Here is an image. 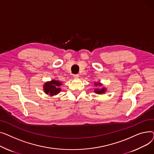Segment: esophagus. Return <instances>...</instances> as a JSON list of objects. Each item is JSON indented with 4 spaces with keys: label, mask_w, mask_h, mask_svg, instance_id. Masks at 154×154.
<instances>
[{
    "label": "esophagus",
    "mask_w": 154,
    "mask_h": 154,
    "mask_svg": "<svg viewBox=\"0 0 154 154\" xmlns=\"http://www.w3.org/2000/svg\"><path fill=\"white\" fill-rule=\"evenodd\" d=\"M73 77H74V78H79V75H78V74H75V75H73Z\"/></svg>",
    "instance_id": "obj_1"
}]
</instances>
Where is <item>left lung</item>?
Returning <instances> with one entry per match:
<instances>
[{"mask_svg": "<svg viewBox=\"0 0 154 154\" xmlns=\"http://www.w3.org/2000/svg\"><path fill=\"white\" fill-rule=\"evenodd\" d=\"M101 85V84H99V83H96V86H97V85ZM95 93H97V94H102V93H104V91H106V89L105 88H102L101 89H95Z\"/></svg>", "mask_w": 154, "mask_h": 154, "instance_id": "1", "label": "left lung"}]
</instances>
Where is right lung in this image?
Returning a JSON list of instances; mask_svg holds the SVG:
<instances>
[{
    "label": "right lung",
    "instance_id": "obj_1",
    "mask_svg": "<svg viewBox=\"0 0 154 154\" xmlns=\"http://www.w3.org/2000/svg\"><path fill=\"white\" fill-rule=\"evenodd\" d=\"M61 83L58 81L52 80L50 82H47L44 85V91L46 94H50V96L56 95L61 91L60 86Z\"/></svg>",
    "mask_w": 154,
    "mask_h": 154
}]
</instances>
